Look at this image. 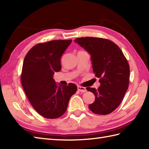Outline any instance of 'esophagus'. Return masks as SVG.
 <instances>
[{
  "instance_id": "obj_1",
  "label": "esophagus",
  "mask_w": 149,
  "mask_h": 149,
  "mask_svg": "<svg viewBox=\"0 0 149 149\" xmlns=\"http://www.w3.org/2000/svg\"><path fill=\"white\" fill-rule=\"evenodd\" d=\"M77 90H78L79 91H80V92H82V93L86 92V88L83 87V86H77Z\"/></svg>"
}]
</instances>
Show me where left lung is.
<instances>
[{
	"label": "left lung",
	"instance_id": "obj_1",
	"mask_svg": "<svg viewBox=\"0 0 149 149\" xmlns=\"http://www.w3.org/2000/svg\"><path fill=\"white\" fill-rule=\"evenodd\" d=\"M74 41L90 54L93 71L100 83L97 90L86 88L95 97L89 109L99 115L109 114L122 102L128 89L130 70L127 59L119 47L109 40L83 37Z\"/></svg>",
	"mask_w": 149,
	"mask_h": 149
}]
</instances>
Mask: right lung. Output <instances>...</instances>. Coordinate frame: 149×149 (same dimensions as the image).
<instances>
[{
  "label": "right lung",
  "mask_w": 149,
  "mask_h": 149,
  "mask_svg": "<svg viewBox=\"0 0 149 149\" xmlns=\"http://www.w3.org/2000/svg\"><path fill=\"white\" fill-rule=\"evenodd\" d=\"M72 40H52L34 46L25 57L21 82L31 105L40 115L54 119L67 109L69 100L77 86L58 85L53 79L61 70V57Z\"/></svg>",
  "instance_id": "right-lung-1"
}]
</instances>
